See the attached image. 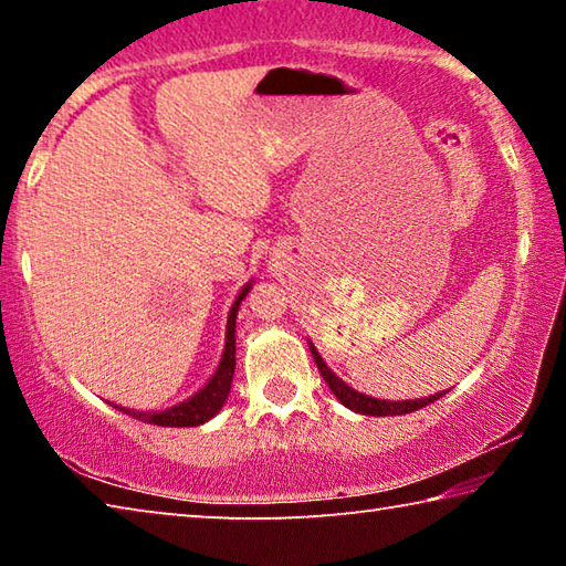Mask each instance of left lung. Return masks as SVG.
<instances>
[{
    "label": "left lung",
    "mask_w": 566,
    "mask_h": 566,
    "mask_svg": "<svg viewBox=\"0 0 566 566\" xmlns=\"http://www.w3.org/2000/svg\"><path fill=\"white\" fill-rule=\"evenodd\" d=\"M312 357L314 364H317V369L322 371L324 381H327L329 389L334 391V397H337L344 407H349L352 411H359V415H369V417H397V415H409V411H417L421 407L432 405L434 399H439L442 395H434V397H427V399H409V401H385V399H375V397H367V395H359V391H354L352 387L344 385V381L334 375V371L324 364V359L319 357V352L312 347Z\"/></svg>",
    "instance_id": "1"
}]
</instances>
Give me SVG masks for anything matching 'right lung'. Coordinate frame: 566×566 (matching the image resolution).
<instances>
[{
	"label": "right lung",
	"mask_w": 566,
	"mask_h": 566,
	"mask_svg": "<svg viewBox=\"0 0 566 566\" xmlns=\"http://www.w3.org/2000/svg\"><path fill=\"white\" fill-rule=\"evenodd\" d=\"M247 292H249V284L244 286L242 292H239L232 312H229L227 344H224L222 361H219L214 377L209 379V385L202 391H197L195 397L181 401V405L171 407L167 411H147V415H145V411H129V409H122V411H127V415L137 417L139 421H147V424H157V427H197V424H205L207 419H212L217 411L222 409L229 389H232V377H234V322H237L239 304H242Z\"/></svg>",
	"instance_id": "obj_1"
}]
</instances>
